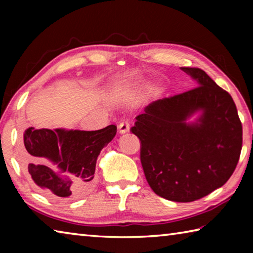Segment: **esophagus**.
I'll return each mask as SVG.
<instances>
[{
	"mask_svg": "<svg viewBox=\"0 0 253 253\" xmlns=\"http://www.w3.org/2000/svg\"><path fill=\"white\" fill-rule=\"evenodd\" d=\"M129 128H130V123L128 121H123L122 123H119L118 125V130L121 134H125V132L129 131Z\"/></svg>",
	"mask_w": 253,
	"mask_h": 253,
	"instance_id": "34e87169",
	"label": "esophagus"
}]
</instances>
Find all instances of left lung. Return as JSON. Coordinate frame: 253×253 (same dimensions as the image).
I'll use <instances>...</instances> for the list:
<instances>
[{"mask_svg": "<svg viewBox=\"0 0 253 253\" xmlns=\"http://www.w3.org/2000/svg\"><path fill=\"white\" fill-rule=\"evenodd\" d=\"M181 69L198 87L149 104L136 117L140 162L149 186L174 202H192L224 185L242 148V125L229 92L199 68ZM194 122L187 121L194 113Z\"/></svg>", "mask_w": 253, "mask_h": 253, "instance_id": "left-lung-1", "label": "left lung"}]
</instances>
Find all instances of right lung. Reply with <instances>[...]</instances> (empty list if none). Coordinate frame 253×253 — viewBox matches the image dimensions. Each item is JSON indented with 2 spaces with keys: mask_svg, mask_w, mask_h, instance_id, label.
Returning <instances> with one entry per match:
<instances>
[{
  "mask_svg": "<svg viewBox=\"0 0 253 253\" xmlns=\"http://www.w3.org/2000/svg\"><path fill=\"white\" fill-rule=\"evenodd\" d=\"M116 131L115 125L92 131L30 127L23 135L22 162L42 193L55 200L78 198L90 188L98 155Z\"/></svg>",
  "mask_w": 253,
  "mask_h": 253,
  "instance_id": "right-lung-1",
  "label": "right lung"
}]
</instances>
